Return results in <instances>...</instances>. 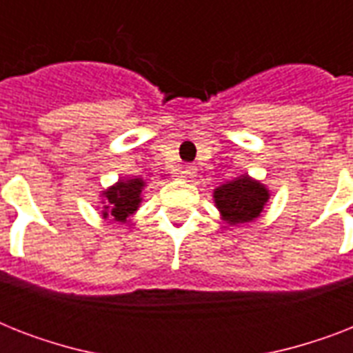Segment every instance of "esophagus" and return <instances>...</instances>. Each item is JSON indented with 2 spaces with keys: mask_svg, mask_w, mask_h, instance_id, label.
I'll list each match as a JSON object with an SVG mask.
<instances>
[{
  "mask_svg": "<svg viewBox=\"0 0 353 353\" xmlns=\"http://www.w3.org/2000/svg\"><path fill=\"white\" fill-rule=\"evenodd\" d=\"M181 177H187V179H194L196 177V168L194 166H185V168H181Z\"/></svg>",
  "mask_w": 353,
  "mask_h": 353,
  "instance_id": "esophagus-1",
  "label": "esophagus"
}]
</instances>
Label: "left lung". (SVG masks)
<instances>
[{
	"instance_id": "left-lung-1",
	"label": "left lung",
	"mask_w": 353,
	"mask_h": 353,
	"mask_svg": "<svg viewBox=\"0 0 353 353\" xmlns=\"http://www.w3.org/2000/svg\"><path fill=\"white\" fill-rule=\"evenodd\" d=\"M269 198V188L249 174L223 183L212 192L216 209L229 225H243L260 218Z\"/></svg>"
}]
</instances>
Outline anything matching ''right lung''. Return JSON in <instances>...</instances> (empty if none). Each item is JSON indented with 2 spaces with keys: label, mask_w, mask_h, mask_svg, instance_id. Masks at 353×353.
Segmentation results:
<instances>
[{
  "label": "right lung",
  "mask_w": 353,
  "mask_h": 353,
  "mask_svg": "<svg viewBox=\"0 0 353 353\" xmlns=\"http://www.w3.org/2000/svg\"><path fill=\"white\" fill-rule=\"evenodd\" d=\"M146 181L143 177H121L112 187L101 192L102 220H113L128 223L143 203V190Z\"/></svg>",
  "instance_id": "right-lung-1"
}]
</instances>
